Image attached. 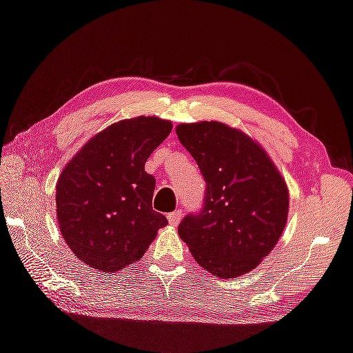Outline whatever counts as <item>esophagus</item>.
Wrapping results in <instances>:
<instances>
[{
	"label": "esophagus",
	"mask_w": 353,
	"mask_h": 353,
	"mask_svg": "<svg viewBox=\"0 0 353 353\" xmlns=\"http://www.w3.org/2000/svg\"><path fill=\"white\" fill-rule=\"evenodd\" d=\"M169 223L172 225V227H176L178 223H180V221H181V217H183V212H181V210H176V211H173V212H170L169 216Z\"/></svg>",
	"instance_id": "obj_1"
}]
</instances>
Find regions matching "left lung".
I'll list each match as a JSON object with an SVG mask.
<instances>
[{
	"label": "left lung",
	"instance_id": "left-lung-1",
	"mask_svg": "<svg viewBox=\"0 0 353 353\" xmlns=\"http://www.w3.org/2000/svg\"><path fill=\"white\" fill-rule=\"evenodd\" d=\"M176 136L206 183L203 206L183 219L178 234L214 276L250 272L285 230L290 208L285 180L258 142L228 125L181 123Z\"/></svg>",
	"mask_w": 353,
	"mask_h": 353
}]
</instances>
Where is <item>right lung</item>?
<instances>
[{
  "instance_id": "right-lung-1",
  "label": "right lung",
  "mask_w": 353,
  "mask_h": 353,
  "mask_svg": "<svg viewBox=\"0 0 353 353\" xmlns=\"http://www.w3.org/2000/svg\"><path fill=\"white\" fill-rule=\"evenodd\" d=\"M172 123L158 117L120 120L95 134L56 184L61 234L74 256L101 272L139 261L167 225L152 206L154 178L145 163Z\"/></svg>"
}]
</instances>
